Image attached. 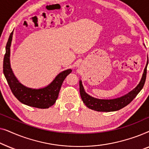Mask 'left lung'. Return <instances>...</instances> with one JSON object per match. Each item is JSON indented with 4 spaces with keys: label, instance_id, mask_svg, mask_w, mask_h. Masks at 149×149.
<instances>
[{
    "label": "left lung",
    "instance_id": "8db88e82",
    "mask_svg": "<svg viewBox=\"0 0 149 149\" xmlns=\"http://www.w3.org/2000/svg\"><path fill=\"white\" fill-rule=\"evenodd\" d=\"M148 63V62L147 60L141 80L137 86L134 89H132L131 91H130L129 93H127V94L121 97H117V98L106 100L95 98V97L91 96L88 93L85 92L82 84V81L80 80L79 81V90H80V95L83 103L89 109L99 112L117 111L123 109V107L129 104L135 98L138 93L141 91L142 87H143L146 81V68H147Z\"/></svg>",
    "mask_w": 149,
    "mask_h": 149
}]
</instances>
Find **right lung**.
<instances>
[{
	"label": "right lung",
	"instance_id": "1",
	"mask_svg": "<svg viewBox=\"0 0 149 149\" xmlns=\"http://www.w3.org/2000/svg\"><path fill=\"white\" fill-rule=\"evenodd\" d=\"M13 34V31L8 39L3 60V73L10 89L16 98L24 104L38 109H48L56 102L63 81L72 70L67 69L59 73L50 84L42 88L33 89L22 84L14 74L10 64V47Z\"/></svg>",
	"mask_w": 149,
	"mask_h": 149
}]
</instances>
